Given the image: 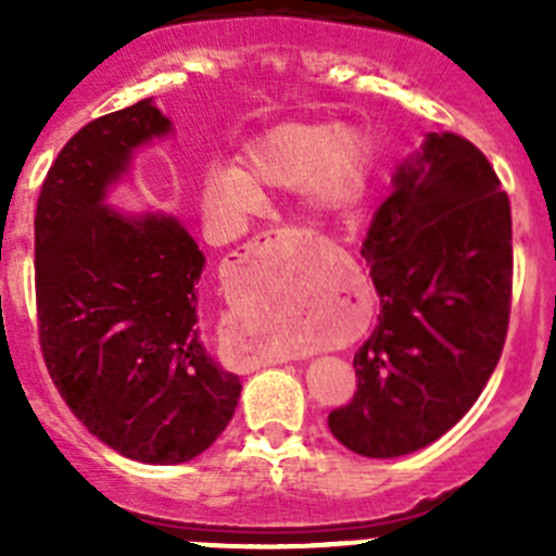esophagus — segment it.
I'll list each match as a JSON object with an SVG mask.
<instances>
[{"mask_svg":"<svg viewBox=\"0 0 556 556\" xmlns=\"http://www.w3.org/2000/svg\"><path fill=\"white\" fill-rule=\"evenodd\" d=\"M285 244H288V233H285V231L261 233V237H255L252 242H247L242 250L233 252L231 266L237 268V271H239V268H242V271H244V268L250 271V268L261 266V263H266L268 257L277 255V252L282 250ZM239 357L250 363V366H266V363H285V361H288V357H257V355H250V352H239Z\"/></svg>","mask_w":556,"mask_h":556,"instance_id":"34e87169","label":"esophagus"}]
</instances>
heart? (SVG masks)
I'll return each instance as SVG.
<instances>
[{"instance_id": "b5f03b06", "label": "heart", "mask_w": 556, "mask_h": 556, "mask_svg": "<svg viewBox=\"0 0 556 556\" xmlns=\"http://www.w3.org/2000/svg\"><path fill=\"white\" fill-rule=\"evenodd\" d=\"M242 164H212L204 174V201L210 210L242 215L261 206L263 190L301 188L319 210H333L361 190L366 177V150L357 134L344 128L293 123L263 134L244 150ZM244 339L257 355H288L299 350L279 325L263 312H247Z\"/></svg>"}]
</instances>
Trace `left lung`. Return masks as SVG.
Returning a JSON list of instances; mask_svg holds the SVG:
<instances>
[{
    "label": "left lung",
    "mask_w": 556,
    "mask_h": 556,
    "mask_svg": "<svg viewBox=\"0 0 556 556\" xmlns=\"http://www.w3.org/2000/svg\"><path fill=\"white\" fill-rule=\"evenodd\" d=\"M361 255L382 312L352 361L355 395L328 428L363 457H401L463 419L506 344L511 204L486 155L459 134H428Z\"/></svg>",
    "instance_id": "obj_1"
}]
</instances>
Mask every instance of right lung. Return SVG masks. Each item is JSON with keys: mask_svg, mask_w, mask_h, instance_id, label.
<instances>
[{"mask_svg": "<svg viewBox=\"0 0 556 556\" xmlns=\"http://www.w3.org/2000/svg\"><path fill=\"white\" fill-rule=\"evenodd\" d=\"M169 131L150 99L83 126L35 212L37 333L55 390L123 457L188 463L231 422L242 384L199 336L204 255L174 217L104 206L134 148Z\"/></svg>", "mask_w": 556, "mask_h": 556, "instance_id": "1", "label": "right lung"}]
</instances>
